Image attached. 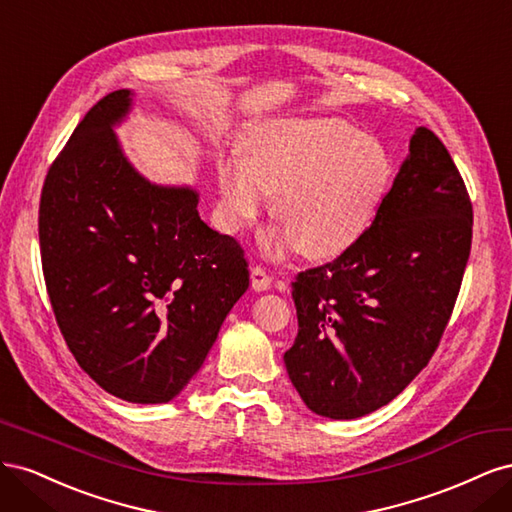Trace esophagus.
<instances>
[{
  "label": "esophagus",
  "instance_id": "obj_1",
  "mask_svg": "<svg viewBox=\"0 0 512 512\" xmlns=\"http://www.w3.org/2000/svg\"><path fill=\"white\" fill-rule=\"evenodd\" d=\"M271 277H269V273L262 269V267H252V288L256 290V292H262V290H269L271 288Z\"/></svg>",
  "mask_w": 512,
  "mask_h": 512
}]
</instances>
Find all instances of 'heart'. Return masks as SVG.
Returning a JSON list of instances; mask_svg holds the SVG:
<instances>
[{
    "instance_id": "heart-1",
    "label": "heart",
    "mask_w": 512,
    "mask_h": 512,
    "mask_svg": "<svg viewBox=\"0 0 512 512\" xmlns=\"http://www.w3.org/2000/svg\"><path fill=\"white\" fill-rule=\"evenodd\" d=\"M393 181V160L378 138L335 117L282 119L247 147V160L218 168L230 230L254 222L265 196L282 230L275 247L294 245L309 260H329L363 237Z\"/></svg>"
}]
</instances>
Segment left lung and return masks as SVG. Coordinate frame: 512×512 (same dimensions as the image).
Listing matches in <instances>:
<instances>
[{
    "instance_id": "1",
    "label": "left lung",
    "mask_w": 512,
    "mask_h": 512,
    "mask_svg": "<svg viewBox=\"0 0 512 512\" xmlns=\"http://www.w3.org/2000/svg\"><path fill=\"white\" fill-rule=\"evenodd\" d=\"M472 247V203L440 138L416 128L363 237L292 282L284 354L305 406L348 421L395 399L436 352Z\"/></svg>"
}]
</instances>
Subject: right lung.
<instances>
[{
  "label": "right lung",
  "instance_id": "right-lung-1",
  "mask_svg": "<svg viewBox=\"0 0 512 512\" xmlns=\"http://www.w3.org/2000/svg\"><path fill=\"white\" fill-rule=\"evenodd\" d=\"M132 91L104 96L72 132L40 196L46 292L76 363L106 393L166 404L203 367L250 286L243 247L123 156L115 123Z\"/></svg>",
  "mask_w": 512,
  "mask_h": 512
}]
</instances>
